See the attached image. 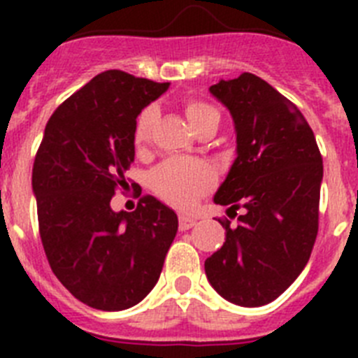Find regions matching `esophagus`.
<instances>
[{
	"label": "esophagus",
	"instance_id": "esophagus-1",
	"mask_svg": "<svg viewBox=\"0 0 358 358\" xmlns=\"http://www.w3.org/2000/svg\"><path fill=\"white\" fill-rule=\"evenodd\" d=\"M195 222H197V220H195L194 217H186V215H181V217H179V229L181 231L189 229V227L195 226Z\"/></svg>",
	"mask_w": 358,
	"mask_h": 358
}]
</instances>
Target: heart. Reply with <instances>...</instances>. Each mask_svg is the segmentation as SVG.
<instances>
[{
	"mask_svg": "<svg viewBox=\"0 0 358 358\" xmlns=\"http://www.w3.org/2000/svg\"><path fill=\"white\" fill-rule=\"evenodd\" d=\"M186 118L195 132L206 123L220 120L218 110L213 106L199 100H189L185 106ZM157 120L156 107H147L140 113L136 120L134 127V143L136 147H143L148 143L154 129V123ZM150 182L157 195L170 202L176 208H189L195 204L202 194H206L210 186L213 185V172L206 163L199 159H189V157H172L161 163L157 169H154L150 176Z\"/></svg>",
	"mask_w": 358,
	"mask_h": 358,
	"instance_id": "obj_1",
	"label": "heart"
}]
</instances>
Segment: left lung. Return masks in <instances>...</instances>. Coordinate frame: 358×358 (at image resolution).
<instances>
[{
  "label": "left lung",
  "instance_id": "left-lung-1",
  "mask_svg": "<svg viewBox=\"0 0 358 358\" xmlns=\"http://www.w3.org/2000/svg\"><path fill=\"white\" fill-rule=\"evenodd\" d=\"M210 93L227 107L236 132V159L213 201L243 211L236 226L218 220L226 242L204 271L227 301L267 305L292 285L314 248L321 152L301 110L252 73L217 82Z\"/></svg>",
  "mask_w": 358,
  "mask_h": 358
}]
</instances>
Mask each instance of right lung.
<instances>
[{
	"label": "right lung",
	"mask_w": 358,
	"mask_h": 358,
	"mask_svg": "<svg viewBox=\"0 0 358 358\" xmlns=\"http://www.w3.org/2000/svg\"><path fill=\"white\" fill-rule=\"evenodd\" d=\"M169 85L109 69L57 107L44 129L31 170L41 240L53 274L91 308L138 305L176 238V211L152 195L132 213L110 208L134 161L136 118Z\"/></svg>",
	"instance_id": "add662e5"
}]
</instances>
